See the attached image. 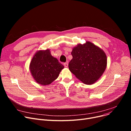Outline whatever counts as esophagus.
<instances>
[{
    "instance_id": "1",
    "label": "esophagus",
    "mask_w": 131,
    "mask_h": 131,
    "mask_svg": "<svg viewBox=\"0 0 131 131\" xmlns=\"http://www.w3.org/2000/svg\"><path fill=\"white\" fill-rule=\"evenodd\" d=\"M68 63H64V66L65 67H68Z\"/></svg>"
}]
</instances>
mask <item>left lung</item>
Masks as SVG:
<instances>
[{"label": "left lung", "instance_id": "1", "mask_svg": "<svg viewBox=\"0 0 131 131\" xmlns=\"http://www.w3.org/2000/svg\"><path fill=\"white\" fill-rule=\"evenodd\" d=\"M72 59L68 64L70 71L84 84L91 85L104 73L107 58L104 51L90 41L73 48Z\"/></svg>", "mask_w": 131, "mask_h": 131}]
</instances>
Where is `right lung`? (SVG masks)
I'll list each match as a JSON object with an SVG mask.
<instances>
[{"instance_id": "obj_1", "label": "right lung", "mask_w": 131, "mask_h": 131, "mask_svg": "<svg viewBox=\"0 0 131 131\" xmlns=\"http://www.w3.org/2000/svg\"><path fill=\"white\" fill-rule=\"evenodd\" d=\"M64 66L52 56L49 49L38 51L30 64V71L37 83L42 85L50 84L57 79Z\"/></svg>"}]
</instances>
